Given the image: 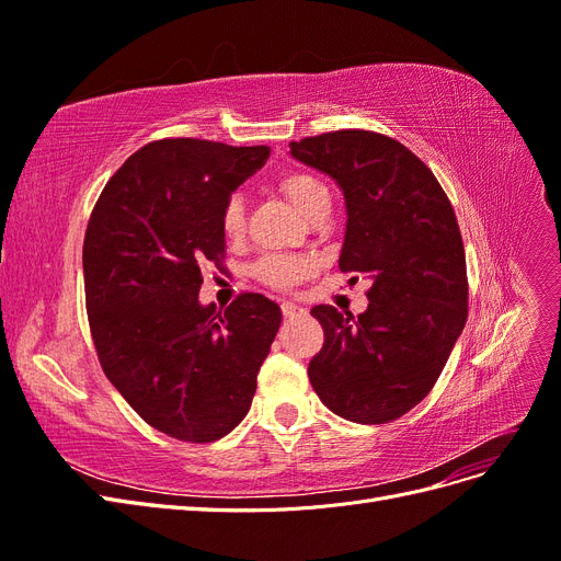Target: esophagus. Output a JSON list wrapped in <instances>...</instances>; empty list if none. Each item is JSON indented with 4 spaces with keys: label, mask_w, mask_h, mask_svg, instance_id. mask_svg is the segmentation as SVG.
I'll use <instances>...</instances> for the list:
<instances>
[{
    "label": "esophagus",
    "mask_w": 561,
    "mask_h": 561,
    "mask_svg": "<svg viewBox=\"0 0 561 561\" xmlns=\"http://www.w3.org/2000/svg\"><path fill=\"white\" fill-rule=\"evenodd\" d=\"M280 311H283V316H285L287 320H293V318H301V316H307V309H304V307H299V304H295V301H283V304H280Z\"/></svg>",
    "instance_id": "34e87169"
}]
</instances>
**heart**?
<instances>
[{"mask_svg":"<svg viewBox=\"0 0 561 561\" xmlns=\"http://www.w3.org/2000/svg\"><path fill=\"white\" fill-rule=\"evenodd\" d=\"M278 190L287 196V201L307 217L313 219L322 213L332 210V194L330 186L322 182L318 175L307 171H293L285 173L278 180ZM219 229H222L227 241H239L245 233V198L243 194H231L222 213H219ZM309 264L297 257H283V254H268L257 266H254V276L271 287H293L301 278H307Z\"/></svg>","mask_w":561,"mask_h":561,"instance_id":"1","label":"heart"}]
</instances>
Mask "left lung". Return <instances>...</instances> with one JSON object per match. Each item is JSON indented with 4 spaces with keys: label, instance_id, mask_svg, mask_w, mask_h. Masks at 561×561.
Returning <instances> with one entry per match:
<instances>
[{
    "label": "left lung",
    "instance_id": "8db88e82",
    "mask_svg": "<svg viewBox=\"0 0 561 561\" xmlns=\"http://www.w3.org/2000/svg\"><path fill=\"white\" fill-rule=\"evenodd\" d=\"M346 201L339 268L369 278L358 318L311 309L325 344L309 363L322 404L355 423H388L431 393L468 318L461 231L443 186L410 149L371 130L290 142Z\"/></svg>",
    "mask_w": 561,
    "mask_h": 561
}]
</instances>
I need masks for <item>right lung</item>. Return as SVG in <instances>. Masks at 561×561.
I'll use <instances>...</instances> for the list:
<instances>
[{
  "label": "right lung",
  "instance_id": "right-lung-1",
  "mask_svg": "<svg viewBox=\"0 0 561 561\" xmlns=\"http://www.w3.org/2000/svg\"><path fill=\"white\" fill-rule=\"evenodd\" d=\"M271 149L196 138L149 142L105 184L83 239V287L112 386L149 426L213 443L245 419L280 307L245 293L201 304V268L225 257L219 213Z\"/></svg>",
  "mask_w": 561,
  "mask_h": 561
}]
</instances>
